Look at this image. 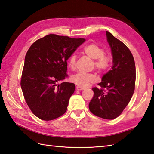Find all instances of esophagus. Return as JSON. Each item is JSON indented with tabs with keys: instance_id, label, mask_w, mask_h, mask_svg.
<instances>
[{
	"instance_id": "34e87169",
	"label": "esophagus",
	"mask_w": 154,
	"mask_h": 154,
	"mask_svg": "<svg viewBox=\"0 0 154 154\" xmlns=\"http://www.w3.org/2000/svg\"><path fill=\"white\" fill-rule=\"evenodd\" d=\"M76 89L77 90V91H81V90H84L85 89V88L84 87H76Z\"/></svg>"
}]
</instances>
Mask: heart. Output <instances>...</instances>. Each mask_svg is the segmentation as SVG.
Listing matches in <instances>:
<instances>
[{
    "label": "heart",
    "instance_id": "heart-1",
    "mask_svg": "<svg viewBox=\"0 0 154 154\" xmlns=\"http://www.w3.org/2000/svg\"><path fill=\"white\" fill-rule=\"evenodd\" d=\"M83 52L88 56L94 60L93 67L99 72L103 73L109 69L111 64V56L109 54L104 53V48L95 43L87 44L83 48ZM77 56L72 54L68 60V65L71 69H74L76 64ZM70 81L78 87H85L89 84L94 83L97 81L95 75L93 73H76L72 75Z\"/></svg>",
    "mask_w": 154,
    "mask_h": 154
}]
</instances>
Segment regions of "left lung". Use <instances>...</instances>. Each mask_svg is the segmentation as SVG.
Returning <instances> with one entry per match:
<instances>
[{
	"label": "left lung",
	"mask_w": 154,
	"mask_h": 154,
	"mask_svg": "<svg viewBox=\"0 0 154 154\" xmlns=\"http://www.w3.org/2000/svg\"><path fill=\"white\" fill-rule=\"evenodd\" d=\"M107 41L112 51L113 65L111 69L93 87L94 96L89 110L94 115L106 120L120 116L129 103L135 89L136 66L134 57L126 45L109 32Z\"/></svg>",
	"instance_id": "obj_1"
}]
</instances>
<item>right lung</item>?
Returning <instances> with one entry per match:
<instances>
[{"mask_svg":"<svg viewBox=\"0 0 154 154\" xmlns=\"http://www.w3.org/2000/svg\"><path fill=\"white\" fill-rule=\"evenodd\" d=\"M85 41L84 38L49 34L29 48L20 85L26 103L40 119L52 120L66 112L75 85L57 83L67 76V61Z\"/></svg>","mask_w":154,"mask_h":154,"instance_id":"1","label":"right lung"}]
</instances>
